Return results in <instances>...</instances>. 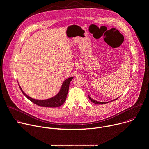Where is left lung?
<instances>
[{"label":"left lung","mask_w":149,"mask_h":149,"mask_svg":"<svg viewBox=\"0 0 149 149\" xmlns=\"http://www.w3.org/2000/svg\"><path fill=\"white\" fill-rule=\"evenodd\" d=\"M88 98H89V99L92 102H93V103H95V104H105V103H109V102H112V101H114V100H116V99H118V98H116V99H113V100H110V101H109V102H98V101H97V100H94V99H92L88 95Z\"/></svg>","instance_id":"obj_1"}]
</instances>
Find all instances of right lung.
Masks as SVG:
<instances>
[{
    "instance_id": "add662e5",
    "label": "right lung",
    "mask_w": 149,
    "mask_h": 149,
    "mask_svg": "<svg viewBox=\"0 0 149 149\" xmlns=\"http://www.w3.org/2000/svg\"><path fill=\"white\" fill-rule=\"evenodd\" d=\"M73 79V77H70L66 80H65L62 84V87L60 89V91L59 93L54 97L51 98L49 99H45V100H39V99H33L31 97L27 95L22 90L20 86L19 85V87L21 89V91H22V94L28 98L30 100L31 102H32L33 103L40 106H43V107H59L63 104V103L65 102L67 94L69 90V84L72 80Z\"/></svg>"
}]
</instances>
